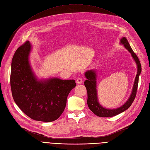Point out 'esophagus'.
<instances>
[{
  "mask_svg": "<svg viewBox=\"0 0 150 150\" xmlns=\"http://www.w3.org/2000/svg\"><path fill=\"white\" fill-rule=\"evenodd\" d=\"M83 79H82V78H78V79H77V80H76V83L77 84H81L83 83Z\"/></svg>",
  "mask_w": 150,
  "mask_h": 150,
  "instance_id": "34e87169",
  "label": "esophagus"
}]
</instances>
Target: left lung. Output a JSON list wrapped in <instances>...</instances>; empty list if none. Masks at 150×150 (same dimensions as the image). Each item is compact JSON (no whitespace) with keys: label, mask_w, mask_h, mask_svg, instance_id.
<instances>
[{"label":"left lung","mask_w":150,"mask_h":150,"mask_svg":"<svg viewBox=\"0 0 150 150\" xmlns=\"http://www.w3.org/2000/svg\"><path fill=\"white\" fill-rule=\"evenodd\" d=\"M120 44L123 45L124 47L128 50L129 52L131 54L134 61L137 66V74L136 76L134 82L133 84V87L131 91V93L128 100L119 108L115 109H108L104 108L99 104L98 101V93H97V72L95 69H91L86 71L85 77L86 80L84 81V86L88 92V106L90 110L94 114L99 117H112L116 115L120 114L124 112L130 107L131 104L134 100V98L137 94V88L138 86L139 76L142 72V66L138 57L133 52V49H131L130 45L126 38L122 37L120 39Z\"/></svg>","instance_id":"obj_1"}]
</instances>
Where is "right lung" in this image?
<instances>
[{"mask_svg":"<svg viewBox=\"0 0 150 150\" xmlns=\"http://www.w3.org/2000/svg\"><path fill=\"white\" fill-rule=\"evenodd\" d=\"M32 45L25 42L17 49L11 64L12 97L21 111L35 121L51 122L64 111L67 98L75 88L74 79H39L31 67Z\"/></svg>","mask_w":150,"mask_h":150,"instance_id":"1","label":"right lung"}]
</instances>
